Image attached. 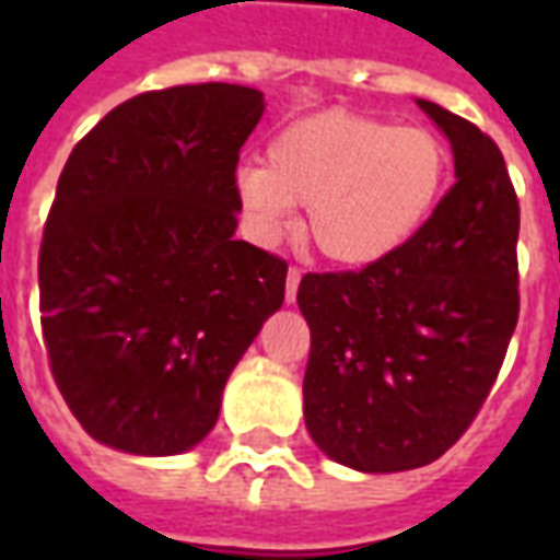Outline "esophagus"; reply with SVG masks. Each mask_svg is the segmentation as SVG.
Returning a JSON list of instances; mask_svg holds the SVG:
<instances>
[{"label":"esophagus","instance_id":"34e87169","mask_svg":"<svg viewBox=\"0 0 560 560\" xmlns=\"http://www.w3.org/2000/svg\"><path fill=\"white\" fill-rule=\"evenodd\" d=\"M300 279H303V269L291 267L288 269V284H284V300L293 303L296 300V288H300Z\"/></svg>","mask_w":560,"mask_h":560}]
</instances>
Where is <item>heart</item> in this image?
Instances as JSON below:
<instances>
[{"label": "heart", "mask_w": 560, "mask_h": 560, "mask_svg": "<svg viewBox=\"0 0 560 560\" xmlns=\"http://www.w3.org/2000/svg\"><path fill=\"white\" fill-rule=\"evenodd\" d=\"M450 161L432 128L327 110L281 128L267 164H240L233 197L257 240H279L293 207H305V243L332 264L363 267L429 221L450 183Z\"/></svg>", "instance_id": "heart-1"}]
</instances>
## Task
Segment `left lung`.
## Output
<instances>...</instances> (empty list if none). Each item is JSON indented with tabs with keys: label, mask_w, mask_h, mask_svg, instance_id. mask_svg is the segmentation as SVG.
I'll return each instance as SVG.
<instances>
[{
	"label": "left lung",
	"mask_w": 560,
	"mask_h": 560,
	"mask_svg": "<svg viewBox=\"0 0 560 560\" xmlns=\"http://www.w3.org/2000/svg\"><path fill=\"white\" fill-rule=\"evenodd\" d=\"M453 143L456 185L396 252L305 272V425L341 465L411 470L468 432L518 320V197L489 135L420 102Z\"/></svg>",
	"instance_id": "1"
}]
</instances>
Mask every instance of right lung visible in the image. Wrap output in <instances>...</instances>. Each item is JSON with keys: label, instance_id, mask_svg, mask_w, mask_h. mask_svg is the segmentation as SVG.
Segmentation results:
<instances>
[{"label": "right lung", "instance_id": "obj_1", "mask_svg": "<svg viewBox=\"0 0 560 560\" xmlns=\"http://www.w3.org/2000/svg\"><path fill=\"white\" fill-rule=\"evenodd\" d=\"M264 95L233 83L140 92L71 149L38 252L50 372L107 446L203 441L288 264L236 231L233 173Z\"/></svg>", "mask_w": 560, "mask_h": 560}]
</instances>
